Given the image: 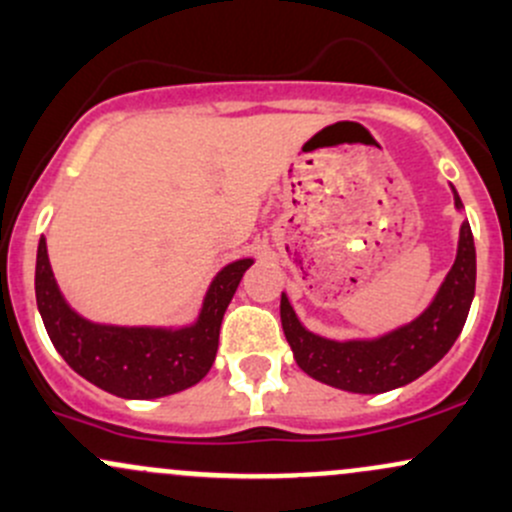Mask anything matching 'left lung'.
I'll return each instance as SVG.
<instances>
[{
    "mask_svg": "<svg viewBox=\"0 0 512 512\" xmlns=\"http://www.w3.org/2000/svg\"><path fill=\"white\" fill-rule=\"evenodd\" d=\"M452 187V184H449ZM454 209L464 211L452 187ZM476 289V247L469 221L459 228L454 265L442 279L432 301L408 323L372 338H325L296 316L282 291V328L296 364L320 384L350 393H384L406 386L435 367L462 333Z\"/></svg>",
    "mask_w": 512,
    "mask_h": 512,
    "instance_id": "obj_1",
    "label": "left lung"
}]
</instances>
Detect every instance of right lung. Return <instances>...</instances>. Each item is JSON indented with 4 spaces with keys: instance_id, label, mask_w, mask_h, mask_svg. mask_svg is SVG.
Returning <instances> with one entry per match:
<instances>
[{
    "instance_id": "add662e5",
    "label": "right lung",
    "mask_w": 512,
    "mask_h": 512,
    "mask_svg": "<svg viewBox=\"0 0 512 512\" xmlns=\"http://www.w3.org/2000/svg\"><path fill=\"white\" fill-rule=\"evenodd\" d=\"M252 257L228 262L206 289L199 313L182 325H111L84 318L55 282L46 238L38 240L36 303L48 338L82 379L133 401L162 398L199 384L218 350V333Z\"/></svg>"
}]
</instances>
